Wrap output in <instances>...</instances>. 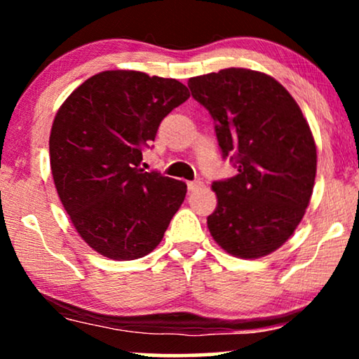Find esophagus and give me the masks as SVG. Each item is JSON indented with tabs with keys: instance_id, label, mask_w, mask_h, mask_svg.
Segmentation results:
<instances>
[{
	"instance_id": "esophagus-1",
	"label": "esophagus",
	"mask_w": 359,
	"mask_h": 359,
	"mask_svg": "<svg viewBox=\"0 0 359 359\" xmlns=\"http://www.w3.org/2000/svg\"><path fill=\"white\" fill-rule=\"evenodd\" d=\"M204 186V183L203 181H199V180H196V181H189L188 183V189L191 191V193H193V191H198V189H201Z\"/></svg>"
}]
</instances>
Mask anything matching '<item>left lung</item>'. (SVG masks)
I'll list each match as a JSON object with an SVG mask.
<instances>
[{"label":"left lung","instance_id":"8db88e82","mask_svg":"<svg viewBox=\"0 0 359 359\" xmlns=\"http://www.w3.org/2000/svg\"><path fill=\"white\" fill-rule=\"evenodd\" d=\"M191 95L215 122L224 158L238 173L215 181L208 227L237 258L276 252L301 222L316 183L317 149L301 107L281 83L248 68L189 78Z\"/></svg>","mask_w":359,"mask_h":359}]
</instances>
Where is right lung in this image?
Returning a JSON list of instances; mask_svg holds the SVG:
<instances>
[{"label": "right lung", "mask_w": 359, "mask_h": 359, "mask_svg": "<svg viewBox=\"0 0 359 359\" xmlns=\"http://www.w3.org/2000/svg\"><path fill=\"white\" fill-rule=\"evenodd\" d=\"M188 97L173 78L107 70L57 111L48 139L53 183L76 232L102 257L129 262L154 252L183 204V181L140 161L163 117Z\"/></svg>", "instance_id": "1"}]
</instances>
